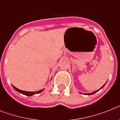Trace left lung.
Segmentation results:
<instances>
[{
    "mask_svg": "<svg viewBox=\"0 0 120 120\" xmlns=\"http://www.w3.org/2000/svg\"><path fill=\"white\" fill-rule=\"evenodd\" d=\"M104 86V85H103V86H102V87H101V88H100V89L99 90H101V88H102V87H103V86ZM99 90H97V91H94V92H93V93H85V94H87V95H91V94H94V93H96L97 92V91H98Z\"/></svg>",
    "mask_w": 120,
    "mask_h": 120,
    "instance_id": "8db88e82",
    "label": "left lung"
}]
</instances>
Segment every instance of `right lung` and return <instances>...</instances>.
<instances>
[{"instance_id":"1","label":"right lung","mask_w":120,"mask_h":120,"mask_svg":"<svg viewBox=\"0 0 120 120\" xmlns=\"http://www.w3.org/2000/svg\"><path fill=\"white\" fill-rule=\"evenodd\" d=\"M13 86V87L14 88H15L16 90L17 91H18L19 93H22V94H24V95H26V96H32V95H34V94H38V93H40L41 92H42V91L44 90H39V91H22V90H19L18 88H16L15 86H13V85H12Z\"/></svg>"}]
</instances>
